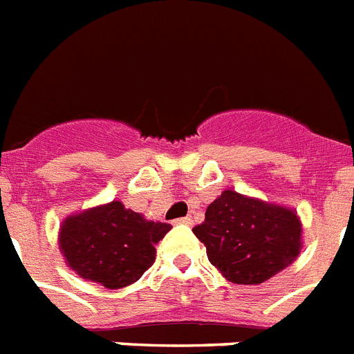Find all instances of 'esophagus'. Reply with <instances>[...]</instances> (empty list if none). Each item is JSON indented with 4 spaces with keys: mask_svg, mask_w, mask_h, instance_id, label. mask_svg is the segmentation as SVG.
Masks as SVG:
<instances>
[{
    "mask_svg": "<svg viewBox=\"0 0 354 354\" xmlns=\"http://www.w3.org/2000/svg\"><path fill=\"white\" fill-rule=\"evenodd\" d=\"M192 223H194V221H192V217H180L175 221V224H184V226H192Z\"/></svg>",
    "mask_w": 354,
    "mask_h": 354,
    "instance_id": "34e87169",
    "label": "esophagus"
}]
</instances>
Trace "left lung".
<instances>
[{"label": "left lung", "instance_id": "8db88e82", "mask_svg": "<svg viewBox=\"0 0 354 354\" xmlns=\"http://www.w3.org/2000/svg\"><path fill=\"white\" fill-rule=\"evenodd\" d=\"M208 261L233 284H262L288 268L302 250L297 212L224 189L194 227Z\"/></svg>", "mask_w": 354, "mask_h": 354}]
</instances>
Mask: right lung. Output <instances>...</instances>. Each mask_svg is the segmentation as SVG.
Wrapping results in <instances>:
<instances>
[{
    "mask_svg": "<svg viewBox=\"0 0 354 354\" xmlns=\"http://www.w3.org/2000/svg\"><path fill=\"white\" fill-rule=\"evenodd\" d=\"M170 230V224L146 221L112 201L66 217L59 230V250L81 279L119 289L141 279L156 261L153 246Z\"/></svg>",
    "mask_w": 354,
    "mask_h": 354,
    "instance_id": "right-lung-1",
    "label": "right lung"
}]
</instances>
